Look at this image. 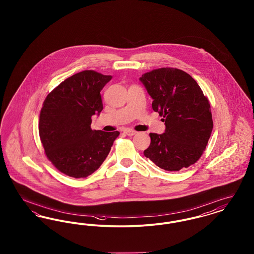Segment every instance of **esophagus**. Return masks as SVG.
<instances>
[{
	"label": "esophagus",
	"instance_id": "34e87169",
	"mask_svg": "<svg viewBox=\"0 0 254 254\" xmlns=\"http://www.w3.org/2000/svg\"><path fill=\"white\" fill-rule=\"evenodd\" d=\"M124 132L126 133L127 135H128V136H133V135H135L137 133V131H135L133 129H126Z\"/></svg>",
	"mask_w": 254,
	"mask_h": 254
}]
</instances>
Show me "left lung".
<instances>
[{
    "instance_id": "8db88e82",
    "label": "left lung",
    "mask_w": 254,
    "mask_h": 254,
    "mask_svg": "<svg viewBox=\"0 0 254 254\" xmlns=\"http://www.w3.org/2000/svg\"><path fill=\"white\" fill-rule=\"evenodd\" d=\"M140 81L166 125L163 134L149 133L145 157L168 171L189 168L202 156L213 128L207 97L190 74L178 68L153 69Z\"/></svg>"
}]
</instances>
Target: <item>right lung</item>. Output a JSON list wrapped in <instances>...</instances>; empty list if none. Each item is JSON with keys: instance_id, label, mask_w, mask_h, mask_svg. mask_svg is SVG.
Instances as JSON below:
<instances>
[{"instance_id": "1", "label": "right lung", "mask_w": 254, "mask_h": 254, "mask_svg": "<svg viewBox=\"0 0 254 254\" xmlns=\"http://www.w3.org/2000/svg\"><path fill=\"white\" fill-rule=\"evenodd\" d=\"M110 75L84 70L49 92L40 112L39 134L46 156L62 173L85 178L100 168L119 131L90 128L91 116L103 110L100 91Z\"/></svg>"}]
</instances>
